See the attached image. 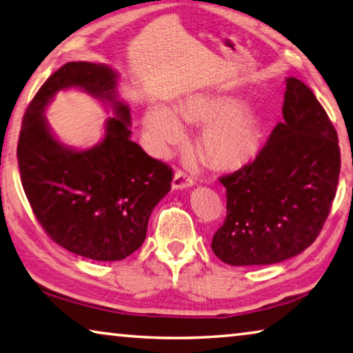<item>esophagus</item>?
Wrapping results in <instances>:
<instances>
[{
    "label": "esophagus",
    "instance_id": "1",
    "mask_svg": "<svg viewBox=\"0 0 353 353\" xmlns=\"http://www.w3.org/2000/svg\"><path fill=\"white\" fill-rule=\"evenodd\" d=\"M193 183H194V179L190 172L182 171V170L176 171L174 179H172V188H188Z\"/></svg>",
    "mask_w": 353,
    "mask_h": 353
}]
</instances>
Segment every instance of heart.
<instances>
[{
  "label": "heart",
  "instance_id": "heart-1",
  "mask_svg": "<svg viewBox=\"0 0 353 353\" xmlns=\"http://www.w3.org/2000/svg\"><path fill=\"white\" fill-rule=\"evenodd\" d=\"M187 117L208 124L202 148L212 162L234 165L252 154L256 143V126L252 115L225 99L196 98L187 107ZM145 126L160 148L181 143L185 128L174 112L165 105H155L146 113Z\"/></svg>",
  "mask_w": 353,
  "mask_h": 353
}]
</instances>
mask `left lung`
Returning <instances> with one entry per match:
<instances>
[{
  "instance_id": "left-lung-1",
  "label": "left lung",
  "mask_w": 353,
  "mask_h": 353,
  "mask_svg": "<svg viewBox=\"0 0 353 353\" xmlns=\"http://www.w3.org/2000/svg\"><path fill=\"white\" fill-rule=\"evenodd\" d=\"M282 113L255 160L219 177L227 216L212 249L227 265L291 259L313 244L330 213L341 168L336 130L296 77L286 79Z\"/></svg>"
}]
</instances>
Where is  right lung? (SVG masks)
Segmentation results:
<instances>
[{
  "label": "right lung",
  "instance_id": "1",
  "mask_svg": "<svg viewBox=\"0 0 353 353\" xmlns=\"http://www.w3.org/2000/svg\"><path fill=\"white\" fill-rule=\"evenodd\" d=\"M79 86L109 102L99 145L74 152L47 128L44 107L62 88ZM117 73L107 65L68 62L35 93L23 117L19 166L35 218L59 246L85 259L117 261L146 238L154 207L171 190L172 170L130 140L129 107L115 98Z\"/></svg>",
  "mask_w": 353,
  "mask_h": 353
}]
</instances>
